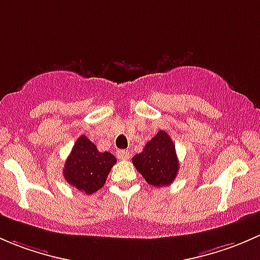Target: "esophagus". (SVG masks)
I'll return each mask as SVG.
<instances>
[{
    "mask_svg": "<svg viewBox=\"0 0 260 260\" xmlns=\"http://www.w3.org/2000/svg\"><path fill=\"white\" fill-rule=\"evenodd\" d=\"M116 156L119 157L120 160H127L129 159V151L127 150H117L116 151Z\"/></svg>",
    "mask_w": 260,
    "mask_h": 260,
    "instance_id": "obj_1",
    "label": "esophagus"
}]
</instances>
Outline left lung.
<instances>
[{
	"label": "left lung",
	"mask_w": 260,
	"mask_h": 260,
	"mask_svg": "<svg viewBox=\"0 0 260 260\" xmlns=\"http://www.w3.org/2000/svg\"><path fill=\"white\" fill-rule=\"evenodd\" d=\"M133 164L150 185L167 186L173 183L179 170V160L170 136L160 130L146 143L143 151L133 157Z\"/></svg>",
	"instance_id": "left-lung-1"
}]
</instances>
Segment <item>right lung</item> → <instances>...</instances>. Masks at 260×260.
Here are the masks:
<instances>
[{
  "mask_svg": "<svg viewBox=\"0 0 260 260\" xmlns=\"http://www.w3.org/2000/svg\"><path fill=\"white\" fill-rule=\"evenodd\" d=\"M116 157L111 152H100L93 143L81 135L75 143L63 168V178L72 186L86 194L101 189Z\"/></svg>",
  "mask_w": 260,
  "mask_h": 260,
  "instance_id": "1",
  "label": "right lung"
}]
</instances>
